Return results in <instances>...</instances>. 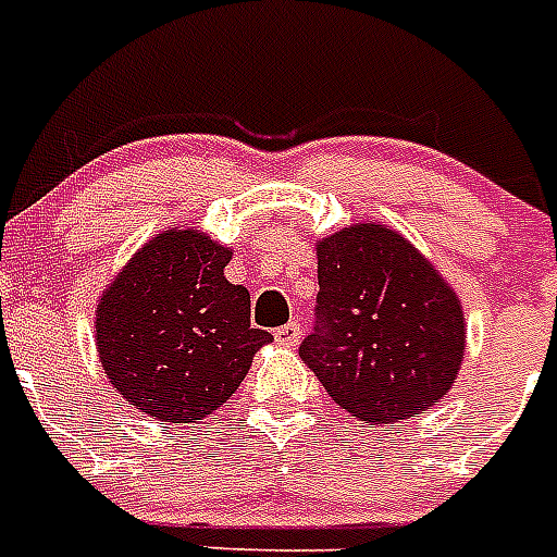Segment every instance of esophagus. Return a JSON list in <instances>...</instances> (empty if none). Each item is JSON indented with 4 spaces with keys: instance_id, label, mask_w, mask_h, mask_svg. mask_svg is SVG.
I'll return each instance as SVG.
<instances>
[{
    "instance_id": "obj_1",
    "label": "esophagus",
    "mask_w": 557,
    "mask_h": 557,
    "mask_svg": "<svg viewBox=\"0 0 557 557\" xmlns=\"http://www.w3.org/2000/svg\"><path fill=\"white\" fill-rule=\"evenodd\" d=\"M275 343L278 346H298V339H301V323H287V326L275 329Z\"/></svg>"
}]
</instances>
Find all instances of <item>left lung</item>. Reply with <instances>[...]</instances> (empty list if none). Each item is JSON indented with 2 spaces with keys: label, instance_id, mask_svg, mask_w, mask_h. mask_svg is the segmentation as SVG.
Here are the masks:
<instances>
[{
  "label": "left lung",
  "instance_id": "1",
  "mask_svg": "<svg viewBox=\"0 0 557 557\" xmlns=\"http://www.w3.org/2000/svg\"><path fill=\"white\" fill-rule=\"evenodd\" d=\"M318 248V326L298 354L334 405L366 424L435 407L466 354L451 284L391 225L354 223Z\"/></svg>",
  "mask_w": 557,
  "mask_h": 557
}]
</instances>
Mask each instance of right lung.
<instances>
[{"label": "right lung", "mask_w": 557, "mask_h": 557, "mask_svg": "<svg viewBox=\"0 0 557 557\" xmlns=\"http://www.w3.org/2000/svg\"><path fill=\"white\" fill-rule=\"evenodd\" d=\"M231 248L198 228L147 239L102 289L97 351L127 405L198 424L228 401L273 334L250 326V293L225 278Z\"/></svg>", "instance_id": "right-lung-1"}]
</instances>
